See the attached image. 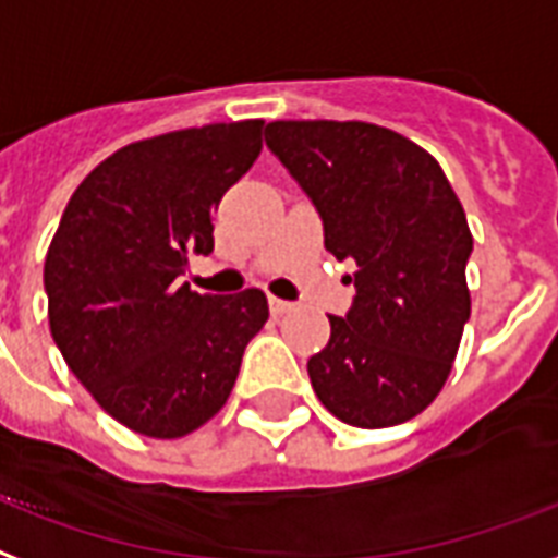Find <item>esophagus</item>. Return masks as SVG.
<instances>
[{"mask_svg":"<svg viewBox=\"0 0 558 558\" xmlns=\"http://www.w3.org/2000/svg\"><path fill=\"white\" fill-rule=\"evenodd\" d=\"M291 308H293L291 302L279 300V296H270V311H274L276 317H282V314H288V311H291Z\"/></svg>","mask_w":558,"mask_h":558,"instance_id":"esophagus-1","label":"esophagus"}]
</instances>
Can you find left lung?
Wrapping results in <instances>:
<instances>
[{"instance_id": "1", "label": "left lung", "mask_w": 558, "mask_h": 558, "mask_svg": "<svg viewBox=\"0 0 558 558\" xmlns=\"http://www.w3.org/2000/svg\"><path fill=\"white\" fill-rule=\"evenodd\" d=\"M265 142L317 206L328 253L357 265L352 308L308 361L317 399L355 427L418 416L472 314L463 203L425 148L378 124L270 122Z\"/></svg>"}]
</instances>
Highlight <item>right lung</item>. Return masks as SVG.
Returning <instances> with one entry per match:
<instances>
[{
	"label": "right lung",
	"instance_id": "right-lung-1",
	"mask_svg": "<svg viewBox=\"0 0 558 558\" xmlns=\"http://www.w3.org/2000/svg\"><path fill=\"white\" fill-rule=\"evenodd\" d=\"M262 119L133 142L69 197L43 282L60 355L101 410L180 439L230 399L244 349L267 323L258 288L211 296L180 284L209 256L211 215L262 154Z\"/></svg>",
	"mask_w": 558,
	"mask_h": 558
}]
</instances>
